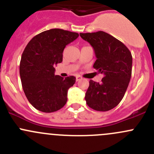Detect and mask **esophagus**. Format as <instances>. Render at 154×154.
<instances>
[{"label": "esophagus", "instance_id": "1", "mask_svg": "<svg viewBox=\"0 0 154 154\" xmlns=\"http://www.w3.org/2000/svg\"><path fill=\"white\" fill-rule=\"evenodd\" d=\"M80 80H82V77H80V76H77L76 77V80L77 81H80Z\"/></svg>", "mask_w": 154, "mask_h": 154}]
</instances>
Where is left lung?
<instances>
[{
	"label": "left lung",
	"mask_w": 154,
	"mask_h": 154,
	"mask_svg": "<svg viewBox=\"0 0 154 154\" xmlns=\"http://www.w3.org/2000/svg\"><path fill=\"white\" fill-rule=\"evenodd\" d=\"M80 35L92 46L97 58L93 67L103 74L100 83L89 81L86 103L97 111H109L125 96L131 78L132 54L122 42L103 31Z\"/></svg>",
	"instance_id": "1"
}]
</instances>
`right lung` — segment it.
<instances>
[{
    "label": "right lung",
    "mask_w": 154,
    "mask_h": 154,
    "mask_svg": "<svg viewBox=\"0 0 154 154\" xmlns=\"http://www.w3.org/2000/svg\"><path fill=\"white\" fill-rule=\"evenodd\" d=\"M78 36L77 32L51 29L34 36L26 46L20 62V77L27 100L36 109L53 112L67 102L68 90L76 78L55 75L54 66L63 62L66 46Z\"/></svg>",
    "instance_id": "add662e5"
}]
</instances>
